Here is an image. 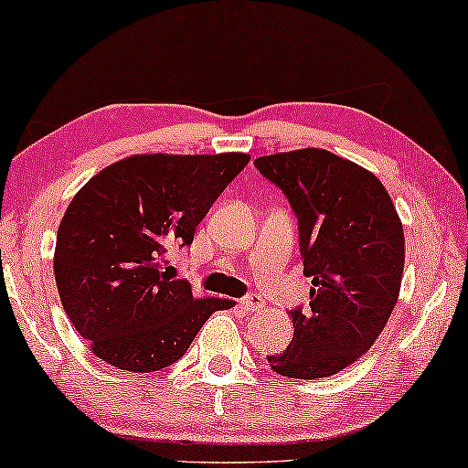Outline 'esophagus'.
Here are the masks:
<instances>
[{
    "label": "esophagus",
    "mask_w": 468,
    "mask_h": 468,
    "mask_svg": "<svg viewBox=\"0 0 468 468\" xmlns=\"http://www.w3.org/2000/svg\"><path fill=\"white\" fill-rule=\"evenodd\" d=\"M240 307L249 314H258L260 309L264 307V303H262V299H260V296L251 294V296H245V299H240Z\"/></svg>",
    "instance_id": "34e87169"
}]
</instances>
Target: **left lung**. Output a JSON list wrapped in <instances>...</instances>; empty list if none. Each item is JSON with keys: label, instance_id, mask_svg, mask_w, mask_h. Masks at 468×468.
Listing matches in <instances>:
<instances>
[{"label": "left lung", "instance_id": "obj_1", "mask_svg": "<svg viewBox=\"0 0 468 468\" xmlns=\"http://www.w3.org/2000/svg\"><path fill=\"white\" fill-rule=\"evenodd\" d=\"M260 174L286 193L299 219L307 312H290L286 353L266 356L288 378H326L367 353L396 307L404 229L382 182L323 148L258 156Z\"/></svg>", "mask_w": 468, "mask_h": 468}]
</instances>
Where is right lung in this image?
Instances as JSON below:
<instances>
[{
	"label": "right lung",
	"instance_id": "right-lung-1",
	"mask_svg": "<svg viewBox=\"0 0 468 468\" xmlns=\"http://www.w3.org/2000/svg\"><path fill=\"white\" fill-rule=\"evenodd\" d=\"M251 156L135 154L79 189L58 229L62 307L90 350L126 372H156L186 353L228 299H196L165 253L191 245L206 212Z\"/></svg>",
	"mask_w": 468,
	"mask_h": 468
}]
</instances>
